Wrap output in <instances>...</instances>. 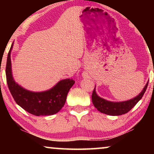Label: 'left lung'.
<instances>
[{"label": "left lung", "instance_id": "1", "mask_svg": "<svg viewBox=\"0 0 154 154\" xmlns=\"http://www.w3.org/2000/svg\"><path fill=\"white\" fill-rule=\"evenodd\" d=\"M149 82L146 84L143 90L140 92V94L132 100L121 102H112L101 98L96 94L95 88L92 94V100L94 106L101 113H105L106 115L110 116H120L125 114L130 111L133 107L135 106L137 103L142 98L145 91H146Z\"/></svg>", "mask_w": 154, "mask_h": 154}]
</instances>
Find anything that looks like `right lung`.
Segmentation results:
<instances>
[{"instance_id":"obj_1","label":"right lung","mask_w":154,"mask_h":154,"mask_svg":"<svg viewBox=\"0 0 154 154\" xmlns=\"http://www.w3.org/2000/svg\"><path fill=\"white\" fill-rule=\"evenodd\" d=\"M12 44L8 54L5 73L8 88L17 104L27 112L34 116H50L57 113L64 106L67 94L75 81L65 79L48 91L34 92L26 90L14 82L12 75L10 52Z\"/></svg>"}]
</instances>
